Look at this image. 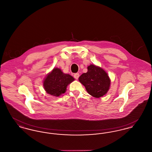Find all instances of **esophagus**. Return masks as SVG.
Listing matches in <instances>:
<instances>
[{
    "label": "esophagus",
    "instance_id": "1",
    "mask_svg": "<svg viewBox=\"0 0 152 152\" xmlns=\"http://www.w3.org/2000/svg\"><path fill=\"white\" fill-rule=\"evenodd\" d=\"M73 77L75 79H78L79 77V73H75L74 75H73Z\"/></svg>",
    "mask_w": 152,
    "mask_h": 152
}]
</instances>
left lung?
Instances as JSON below:
<instances>
[{"mask_svg": "<svg viewBox=\"0 0 152 152\" xmlns=\"http://www.w3.org/2000/svg\"><path fill=\"white\" fill-rule=\"evenodd\" d=\"M87 73L79 78L80 82L86 87L88 93L94 97L104 96L109 89L110 80L103 69L94 64L89 65Z\"/></svg>", "mask_w": 152, "mask_h": 152, "instance_id": "left-lung-1", "label": "left lung"}]
</instances>
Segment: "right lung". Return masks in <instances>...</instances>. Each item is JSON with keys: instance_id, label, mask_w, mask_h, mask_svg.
Here are the masks:
<instances>
[{"instance_id": "obj_1", "label": "right lung", "mask_w": 152, "mask_h": 152, "mask_svg": "<svg viewBox=\"0 0 152 152\" xmlns=\"http://www.w3.org/2000/svg\"><path fill=\"white\" fill-rule=\"evenodd\" d=\"M74 80L70 75L64 73L60 68H54L44 79V88L47 94L58 97L65 93L68 85Z\"/></svg>"}]
</instances>
